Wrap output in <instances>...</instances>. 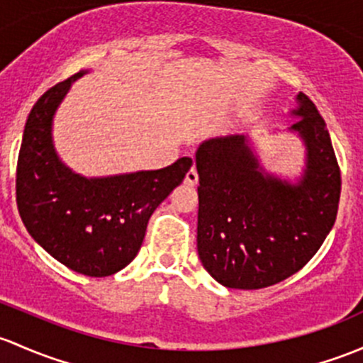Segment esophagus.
<instances>
[{"instance_id": "1", "label": "esophagus", "mask_w": 363, "mask_h": 363, "mask_svg": "<svg viewBox=\"0 0 363 363\" xmlns=\"http://www.w3.org/2000/svg\"><path fill=\"white\" fill-rule=\"evenodd\" d=\"M184 181H186V184H188V186H196L198 184V172H196V169H194V167H191V170L186 174Z\"/></svg>"}]
</instances>
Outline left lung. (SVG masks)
Wrapping results in <instances>:
<instances>
[{"label": "left lung", "mask_w": 363, "mask_h": 363, "mask_svg": "<svg viewBox=\"0 0 363 363\" xmlns=\"http://www.w3.org/2000/svg\"><path fill=\"white\" fill-rule=\"evenodd\" d=\"M291 130L306 146L297 184L264 172L245 135L205 140L196 151L198 255L228 289L255 291L299 272L333 230L341 170L316 106L299 91Z\"/></svg>", "instance_id": "8db88e82"}]
</instances>
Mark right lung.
Wrapping results in <instances>:
<instances>
[{
  "mask_svg": "<svg viewBox=\"0 0 363 363\" xmlns=\"http://www.w3.org/2000/svg\"><path fill=\"white\" fill-rule=\"evenodd\" d=\"M76 72L38 99L26 121L17 162V207L29 235L53 259L86 277H109L130 264L151 213L184 181L193 160L160 170L86 179L57 156L52 120Z\"/></svg>",
  "mask_w": 363,
  "mask_h": 363,
  "instance_id": "right-lung-1",
  "label": "right lung"
}]
</instances>
